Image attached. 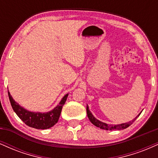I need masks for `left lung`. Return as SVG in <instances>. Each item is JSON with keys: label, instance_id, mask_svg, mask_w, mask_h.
Returning <instances> with one entry per match:
<instances>
[{"label": "left lung", "instance_id": "8db88e82", "mask_svg": "<svg viewBox=\"0 0 158 158\" xmlns=\"http://www.w3.org/2000/svg\"><path fill=\"white\" fill-rule=\"evenodd\" d=\"M86 110H87V114H88V119H90V121L91 122L92 124H94V126L98 127V128H102V129H104V130H109V131H114V130L117 131V130H122V129H125V128H128V126H131L132 123L135 122V119H137L139 116V114H141L140 112V113H139L135 119H132L131 121H129V122L121 123V124L114 125V124H107V123H103L102 121H99V119H97L96 117H94V116L92 114L91 112L90 111L89 107H88V105H87Z\"/></svg>", "mask_w": 158, "mask_h": 158}]
</instances>
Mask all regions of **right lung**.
<instances>
[{"instance_id":"1","label":"right lung","mask_w":158,"mask_h":158,"mask_svg":"<svg viewBox=\"0 0 158 158\" xmlns=\"http://www.w3.org/2000/svg\"><path fill=\"white\" fill-rule=\"evenodd\" d=\"M8 95L12 109L25 124L32 128H37V129H48L57 123L60 117L62 106L66 102L68 94H65L59 102V105H57L53 109L48 112H44V113L30 111L16 102L11 96L9 90Z\"/></svg>"}]
</instances>
